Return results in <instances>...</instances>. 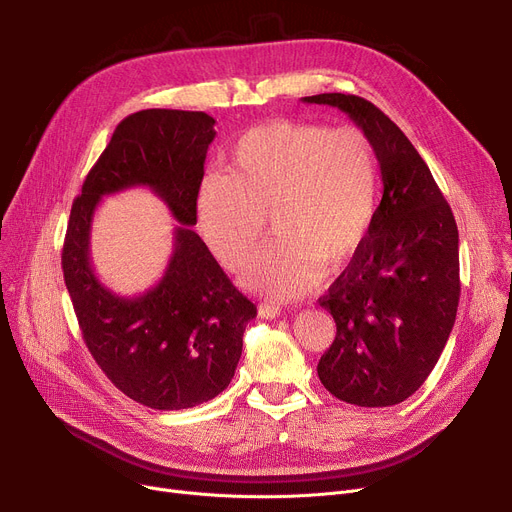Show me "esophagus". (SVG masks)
I'll list each match as a JSON object with an SVG mask.
<instances>
[{"mask_svg": "<svg viewBox=\"0 0 512 512\" xmlns=\"http://www.w3.org/2000/svg\"><path fill=\"white\" fill-rule=\"evenodd\" d=\"M280 307L278 305H274V303H267V301H263V303H259V315L261 317H265V319H274V317H278L280 315Z\"/></svg>", "mask_w": 512, "mask_h": 512, "instance_id": "esophagus-1", "label": "esophagus"}]
</instances>
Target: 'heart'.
Instances as JSON below:
<instances>
[{
	"instance_id": "b5f03b06",
	"label": "heart",
	"mask_w": 512,
	"mask_h": 512,
	"mask_svg": "<svg viewBox=\"0 0 512 512\" xmlns=\"http://www.w3.org/2000/svg\"><path fill=\"white\" fill-rule=\"evenodd\" d=\"M380 159L357 126L276 120L247 130L230 151V174L207 176L197 222L211 253L242 270L265 234L278 236L245 276L274 299H297L361 251L380 207Z\"/></svg>"
}]
</instances>
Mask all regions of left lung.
<instances>
[{
    "mask_svg": "<svg viewBox=\"0 0 512 512\" xmlns=\"http://www.w3.org/2000/svg\"><path fill=\"white\" fill-rule=\"evenodd\" d=\"M307 103L338 107L369 134L384 195L357 257L319 305L336 338L317 375L357 407L407 400L436 367L461 297L459 230L448 201L411 141L371 101L321 93Z\"/></svg>",
    "mask_w": 512,
    "mask_h": 512,
    "instance_id": "obj_1",
    "label": "left lung"
}]
</instances>
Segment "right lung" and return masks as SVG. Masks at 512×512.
Instances as JSON below:
<instances>
[{"label": "right lung", "instance_id": "right-lung-1", "mask_svg": "<svg viewBox=\"0 0 512 512\" xmlns=\"http://www.w3.org/2000/svg\"><path fill=\"white\" fill-rule=\"evenodd\" d=\"M213 124L205 112L182 110L124 118L72 203L64 240V282L89 353L118 390L157 411L191 409L224 392L257 315L191 228ZM132 185L151 187L181 226L165 278L128 300L96 280L88 238L100 197Z\"/></svg>", "mask_w": 512, "mask_h": 512}]
</instances>
